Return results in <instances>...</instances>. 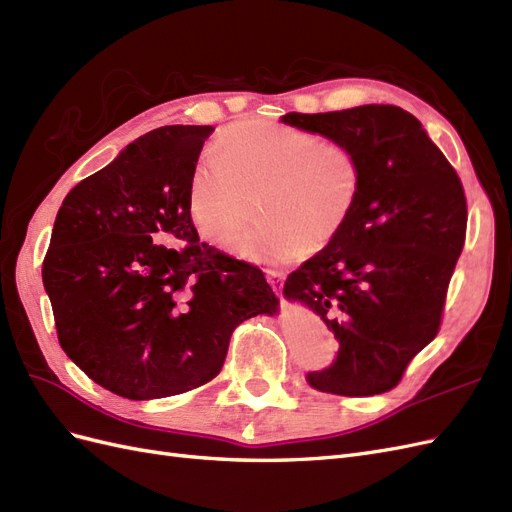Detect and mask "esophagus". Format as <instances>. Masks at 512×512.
<instances>
[{
  "mask_svg": "<svg viewBox=\"0 0 512 512\" xmlns=\"http://www.w3.org/2000/svg\"><path fill=\"white\" fill-rule=\"evenodd\" d=\"M267 280H269L271 288H273L277 294L282 292V288H284V273H280V271H267Z\"/></svg>",
  "mask_w": 512,
  "mask_h": 512,
  "instance_id": "34e87169",
  "label": "esophagus"
}]
</instances>
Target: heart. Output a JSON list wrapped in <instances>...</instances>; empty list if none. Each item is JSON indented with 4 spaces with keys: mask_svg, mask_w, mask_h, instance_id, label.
Masks as SVG:
<instances>
[{
    "mask_svg": "<svg viewBox=\"0 0 512 512\" xmlns=\"http://www.w3.org/2000/svg\"><path fill=\"white\" fill-rule=\"evenodd\" d=\"M361 185L363 166L350 145L256 119L226 130L198 158L185 207L198 237L224 247L241 226L245 194L258 192L262 220L230 250L260 265H288L339 235Z\"/></svg>",
    "mask_w": 512,
    "mask_h": 512,
    "instance_id": "b5f03b06",
    "label": "heart"
}]
</instances>
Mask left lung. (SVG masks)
<instances>
[{
  "instance_id": "left-lung-1",
  "label": "left lung",
  "mask_w": 512,
  "mask_h": 512,
  "mask_svg": "<svg viewBox=\"0 0 512 512\" xmlns=\"http://www.w3.org/2000/svg\"><path fill=\"white\" fill-rule=\"evenodd\" d=\"M280 121L350 145L363 166L344 228L284 284V297L312 309L339 342L335 363L307 382L346 397L391 391L440 329L466 239L461 181L423 123L399 106L288 113Z\"/></svg>"
}]
</instances>
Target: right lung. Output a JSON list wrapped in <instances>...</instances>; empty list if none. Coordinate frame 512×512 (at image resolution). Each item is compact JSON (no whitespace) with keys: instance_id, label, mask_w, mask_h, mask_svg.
<instances>
[{"instance_id":"1","label":"right lung","mask_w":512,"mask_h":512,"mask_svg":"<svg viewBox=\"0 0 512 512\" xmlns=\"http://www.w3.org/2000/svg\"><path fill=\"white\" fill-rule=\"evenodd\" d=\"M211 132L138 136L57 211L42 282L59 344L115 395L196 389L220 374L235 327L277 312L262 271L200 243L188 218V181Z\"/></svg>"}]
</instances>
